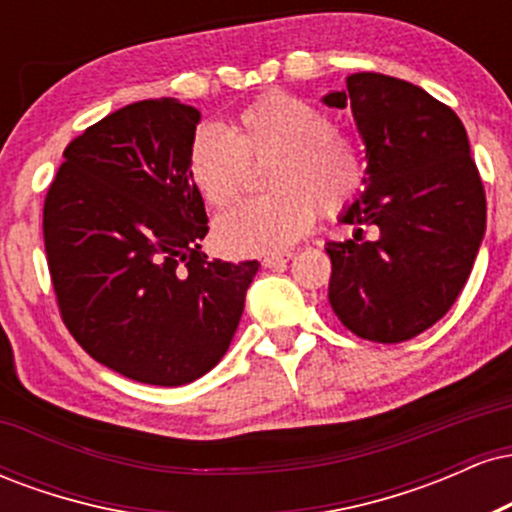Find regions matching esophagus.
Segmentation results:
<instances>
[{"label": "esophagus", "mask_w": 512, "mask_h": 512, "mask_svg": "<svg viewBox=\"0 0 512 512\" xmlns=\"http://www.w3.org/2000/svg\"><path fill=\"white\" fill-rule=\"evenodd\" d=\"M289 260H291V255H272V257H264L262 264L267 269H284Z\"/></svg>", "instance_id": "34e87169"}]
</instances>
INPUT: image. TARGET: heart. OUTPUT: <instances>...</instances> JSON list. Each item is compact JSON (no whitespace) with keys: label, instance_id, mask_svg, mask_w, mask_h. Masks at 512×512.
<instances>
[{"label":"heart","instance_id":"heart-1","mask_svg":"<svg viewBox=\"0 0 512 512\" xmlns=\"http://www.w3.org/2000/svg\"><path fill=\"white\" fill-rule=\"evenodd\" d=\"M274 158L269 197L248 199L216 221V240L231 255L289 250L313 226L315 209L337 214L363 187L358 146L330 115L291 93H269L240 110L236 129L202 125L192 134L187 175L204 202L226 209L243 190L248 161Z\"/></svg>","mask_w":512,"mask_h":512}]
</instances>
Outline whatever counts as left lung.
<instances>
[{
  "label": "left lung",
  "instance_id": "8db88e82",
  "mask_svg": "<svg viewBox=\"0 0 512 512\" xmlns=\"http://www.w3.org/2000/svg\"><path fill=\"white\" fill-rule=\"evenodd\" d=\"M322 103L351 110L368 161L363 190L339 214L354 238L325 248L330 305L358 337L407 342L448 313L484 240L467 129L424 88L375 72L349 74ZM363 227L379 236L366 241Z\"/></svg>",
  "mask_w": 512,
  "mask_h": 512
}]
</instances>
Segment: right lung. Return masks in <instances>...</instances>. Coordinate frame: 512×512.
<instances>
[{
    "instance_id": "1",
    "label": "right lung",
    "mask_w": 512,
    "mask_h": 512,
    "mask_svg": "<svg viewBox=\"0 0 512 512\" xmlns=\"http://www.w3.org/2000/svg\"><path fill=\"white\" fill-rule=\"evenodd\" d=\"M199 110L175 98L103 117L64 149L43 236L67 330L129 380L178 387L228 351L260 262L207 260L187 175Z\"/></svg>"
}]
</instances>
